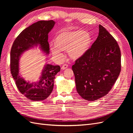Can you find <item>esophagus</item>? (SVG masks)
Segmentation results:
<instances>
[{"mask_svg":"<svg viewBox=\"0 0 133 133\" xmlns=\"http://www.w3.org/2000/svg\"><path fill=\"white\" fill-rule=\"evenodd\" d=\"M68 67V64H63L62 67V70H64V69H65L66 68H67Z\"/></svg>","mask_w":133,"mask_h":133,"instance_id":"34e87169","label":"esophagus"}]
</instances>
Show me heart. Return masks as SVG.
I'll return each mask as SVG.
<instances>
[{
	"mask_svg": "<svg viewBox=\"0 0 133 133\" xmlns=\"http://www.w3.org/2000/svg\"><path fill=\"white\" fill-rule=\"evenodd\" d=\"M91 42L90 35L86 31L64 30L56 35L54 39L55 46L51 48V51L54 55L60 57L61 50H67L69 57L76 60L86 53Z\"/></svg>",
	"mask_w": 133,
	"mask_h": 133,
	"instance_id": "b5f03b06",
	"label": "heart"
}]
</instances>
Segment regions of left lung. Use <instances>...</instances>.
<instances>
[{
  "mask_svg": "<svg viewBox=\"0 0 133 133\" xmlns=\"http://www.w3.org/2000/svg\"><path fill=\"white\" fill-rule=\"evenodd\" d=\"M99 28L97 39L72 66L76 91L88 101H94L106 95L121 71L119 45L102 25Z\"/></svg>",
  "mask_w": 133,
  "mask_h": 133,
  "instance_id": "8db88e82",
  "label": "left lung"
}]
</instances>
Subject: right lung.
I'll return each instance as SVG.
<instances>
[{
    "label": "right lung",
    "mask_w": 133,
    "mask_h": 133,
    "mask_svg": "<svg viewBox=\"0 0 133 133\" xmlns=\"http://www.w3.org/2000/svg\"><path fill=\"white\" fill-rule=\"evenodd\" d=\"M55 23L53 20H50L41 21L33 24L16 38L11 49V74L19 91L33 101H42L50 95L53 89L55 76L60 71V67L46 64L39 81L30 83L26 82L19 74V58L24 52L39 44L44 53L49 54L48 33L53 29Z\"/></svg>",
    "instance_id": "obj_1"
}]
</instances>
